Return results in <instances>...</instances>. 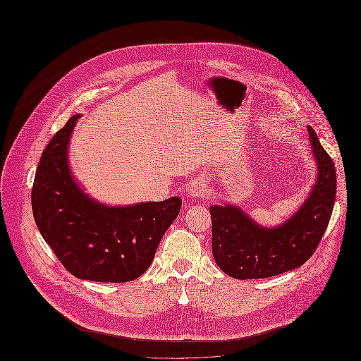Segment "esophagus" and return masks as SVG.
I'll return each instance as SVG.
<instances>
[{
    "label": "esophagus",
    "instance_id": "esophagus-1",
    "mask_svg": "<svg viewBox=\"0 0 361 361\" xmlns=\"http://www.w3.org/2000/svg\"><path fill=\"white\" fill-rule=\"evenodd\" d=\"M189 196L195 199H204L207 197L206 183L202 180H196L192 183L190 189H189Z\"/></svg>",
    "mask_w": 361,
    "mask_h": 361
}]
</instances>
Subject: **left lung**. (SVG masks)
<instances>
[{
    "label": "left lung",
    "instance_id": "left-lung-1",
    "mask_svg": "<svg viewBox=\"0 0 361 361\" xmlns=\"http://www.w3.org/2000/svg\"><path fill=\"white\" fill-rule=\"evenodd\" d=\"M318 177L302 207L283 224L267 228L235 206H212V255L234 279H264L299 268L322 240L336 200V168L315 131L307 127Z\"/></svg>",
    "mask_w": 361,
    "mask_h": 361
}]
</instances>
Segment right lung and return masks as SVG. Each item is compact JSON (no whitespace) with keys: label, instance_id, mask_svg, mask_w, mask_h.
Listing matches in <instances>:
<instances>
[{"label":"right lung","instance_id":"obj_1","mask_svg":"<svg viewBox=\"0 0 361 361\" xmlns=\"http://www.w3.org/2000/svg\"><path fill=\"white\" fill-rule=\"evenodd\" d=\"M81 115H73L40 157L31 203L44 240L70 274L82 280L124 283L150 267L181 199L108 207L89 197L70 172L68 146Z\"/></svg>","mask_w":361,"mask_h":361}]
</instances>
